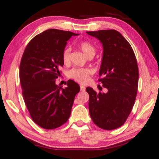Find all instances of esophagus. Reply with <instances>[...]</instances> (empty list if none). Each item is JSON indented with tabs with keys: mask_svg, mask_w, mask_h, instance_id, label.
Segmentation results:
<instances>
[{
	"mask_svg": "<svg viewBox=\"0 0 159 159\" xmlns=\"http://www.w3.org/2000/svg\"><path fill=\"white\" fill-rule=\"evenodd\" d=\"M80 88H81V91H85V87H84V86L81 85V86H80Z\"/></svg>",
	"mask_w": 159,
	"mask_h": 159,
	"instance_id": "esophagus-1",
	"label": "esophagus"
}]
</instances>
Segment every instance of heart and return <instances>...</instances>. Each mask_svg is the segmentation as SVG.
<instances>
[{
    "label": "heart",
    "mask_w": 159,
    "mask_h": 159,
    "mask_svg": "<svg viewBox=\"0 0 159 159\" xmlns=\"http://www.w3.org/2000/svg\"><path fill=\"white\" fill-rule=\"evenodd\" d=\"M79 48L87 57L93 56L96 53V48L94 45L87 41L81 42L79 43ZM69 55H70V48H66L62 54V59L65 64L69 63ZM92 72L93 71L88 68H73L67 72V76L68 78H72L79 83L84 84L87 81L89 76L92 74Z\"/></svg>",
    "instance_id": "1"
}]
</instances>
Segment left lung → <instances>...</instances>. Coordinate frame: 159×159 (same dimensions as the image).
Returning <instances> with one entry per match:
<instances>
[{"instance_id": "left-lung-1", "label": "left lung", "mask_w": 159, "mask_h": 159, "mask_svg": "<svg viewBox=\"0 0 159 159\" xmlns=\"http://www.w3.org/2000/svg\"><path fill=\"white\" fill-rule=\"evenodd\" d=\"M103 47L99 81L107 93H96L87 87L89 93V111L93 123L105 130L123 125L130 114L138 92V72L137 60L129 42L115 30L88 31Z\"/></svg>"}]
</instances>
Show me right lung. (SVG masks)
<instances>
[{"label":"right lung","mask_w":159,"mask_h":159,"mask_svg":"<svg viewBox=\"0 0 159 159\" xmlns=\"http://www.w3.org/2000/svg\"><path fill=\"white\" fill-rule=\"evenodd\" d=\"M70 31L48 29L30 40L21 57L19 77L25 105L32 120L40 127L53 129L68 120L80 87L72 80L63 89L55 84L63 66L62 54Z\"/></svg>","instance_id":"1"}]
</instances>
